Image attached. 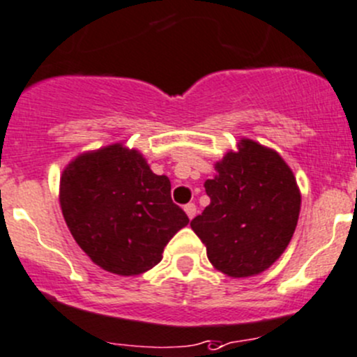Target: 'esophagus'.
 Listing matches in <instances>:
<instances>
[{
    "mask_svg": "<svg viewBox=\"0 0 357 357\" xmlns=\"http://www.w3.org/2000/svg\"><path fill=\"white\" fill-rule=\"evenodd\" d=\"M185 213H186V216H188L190 220H192V218L197 214V206H195V204H192V202L186 204V206H185Z\"/></svg>",
    "mask_w": 357,
    "mask_h": 357,
    "instance_id": "1",
    "label": "esophagus"
}]
</instances>
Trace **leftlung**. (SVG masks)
Segmentation results:
<instances>
[{"label": "left lung", "mask_w": 357, "mask_h": 357, "mask_svg": "<svg viewBox=\"0 0 357 357\" xmlns=\"http://www.w3.org/2000/svg\"><path fill=\"white\" fill-rule=\"evenodd\" d=\"M204 183L211 204L190 223L207 258L230 278L266 271L295 234L300 192L291 169L271 148L242 139Z\"/></svg>", "instance_id": "8db88e82"}]
</instances>
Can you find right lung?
<instances>
[{
    "mask_svg": "<svg viewBox=\"0 0 357 357\" xmlns=\"http://www.w3.org/2000/svg\"><path fill=\"white\" fill-rule=\"evenodd\" d=\"M61 207L69 231L92 261L137 275L162 259L188 216L171 199V181L122 144L83 153L64 169Z\"/></svg>",
    "mask_w": 357,
    "mask_h": 357,
    "instance_id": "right-lung-1",
    "label": "right lung"
}]
</instances>
